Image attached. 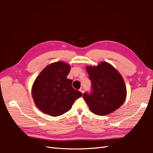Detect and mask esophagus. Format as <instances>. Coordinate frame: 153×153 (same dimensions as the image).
Listing matches in <instances>:
<instances>
[{
	"instance_id": "obj_1",
	"label": "esophagus",
	"mask_w": 153,
	"mask_h": 153,
	"mask_svg": "<svg viewBox=\"0 0 153 153\" xmlns=\"http://www.w3.org/2000/svg\"><path fill=\"white\" fill-rule=\"evenodd\" d=\"M80 91L82 92V94H84V91H85L84 88V87H81L80 89Z\"/></svg>"
}]
</instances>
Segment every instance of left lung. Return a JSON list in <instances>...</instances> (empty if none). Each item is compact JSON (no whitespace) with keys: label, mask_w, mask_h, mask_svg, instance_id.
I'll use <instances>...</instances> for the list:
<instances>
[{"label":"left lung","mask_w":153,"mask_h":153,"mask_svg":"<svg viewBox=\"0 0 153 153\" xmlns=\"http://www.w3.org/2000/svg\"><path fill=\"white\" fill-rule=\"evenodd\" d=\"M92 82V92L83 98L90 110L96 115H106L118 109L126 98V87L123 76L110 64L101 62L98 65L86 67Z\"/></svg>","instance_id":"obj_1"}]
</instances>
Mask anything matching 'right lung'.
I'll return each mask as SVG.
<instances>
[{
  "label": "right lung",
  "instance_id": "1",
  "mask_svg": "<svg viewBox=\"0 0 153 153\" xmlns=\"http://www.w3.org/2000/svg\"><path fill=\"white\" fill-rule=\"evenodd\" d=\"M70 68L64 62H55L46 66L36 77L32 96L36 106L44 114L53 117L61 115L82 96L73 88V80L67 78Z\"/></svg>",
  "mask_w": 153,
  "mask_h": 153
}]
</instances>
